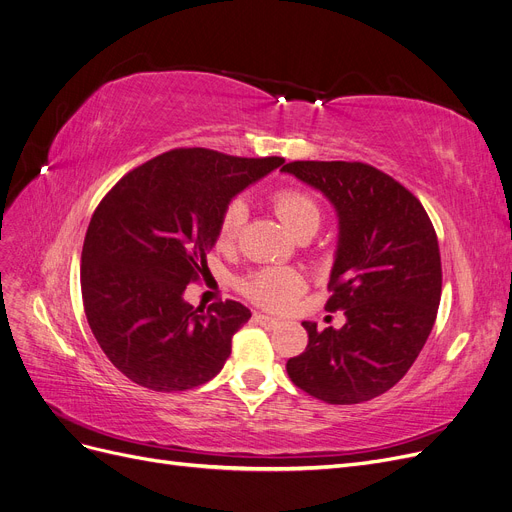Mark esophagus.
Returning a JSON list of instances; mask_svg holds the SVG:
<instances>
[{"mask_svg":"<svg viewBox=\"0 0 512 512\" xmlns=\"http://www.w3.org/2000/svg\"><path fill=\"white\" fill-rule=\"evenodd\" d=\"M254 321L260 323V325H264V327H269V330H273V327H277V325L281 323L279 319L269 317V315H264V313H254Z\"/></svg>","mask_w":512,"mask_h":512,"instance_id":"1","label":"esophagus"}]
</instances>
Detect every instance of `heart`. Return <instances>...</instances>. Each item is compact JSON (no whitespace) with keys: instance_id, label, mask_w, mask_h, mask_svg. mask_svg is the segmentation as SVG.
<instances>
[{"instance_id":"heart-1","label":"heart","mask_w":512,"mask_h":512,"mask_svg":"<svg viewBox=\"0 0 512 512\" xmlns=\"http://www.w3.org/2000/svg\"><path fill=\"white\" fill-rule=\"evenodd\" d=\"M273 206L285 227L296 237L317 233L321 224V206L309 191L298 187L279 189L273 195ZM245 220H248V206H245V201L239 197L231 199L224 206L218 220L216 239L220 248H229V245L239 239ZM304 288L306 283L300 273L275 267L258 269L248 277H243L239 283L243 296H248L252 302L267 306V309L273 311H281L285 306H290L292 300L304 292Z\"/></svg>"}]
</instances>
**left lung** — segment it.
<instances>
[{
  "instance_id": "8db88e82",
  "label": "left lung",
  "mask_w": 512,
  "mask_h": 512,
  "mask_svg": "<svg viewBox=\"0 0 512 512\" xmlns=\"http://www.w3.org/2000/svg\"><path fill=\"white\" fill-rule=\"evenodd\" d=\"M319 189L340 220L325 311L340 330L304 321L309 344L285 363L315 399L353 405L393 388L420 355L441 300V256L414 193L361 161H290L281 168Z\"/></svg>"
}]
</instances>
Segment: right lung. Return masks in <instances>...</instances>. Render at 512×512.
<instances>
[{
  "label": "right lung",
  "instance_id": "right-lung-1",
  "mask_svg": "<svg viewBox=\"0 0 512 512\" xmlns=\"http://www.w3.org/2000/svg\"><path fill=\"white\" fill-rule=\"evenodd\" d=\"M283 161L172 149L102 197L81 250V298L102 353L126 378L178 393L222 370L250 309L235 300L193 309L182 294L208 271L224 206Z\"/></svg>",
  "mask_w": 512,
  "mask_h": 512
}]
</instances>
